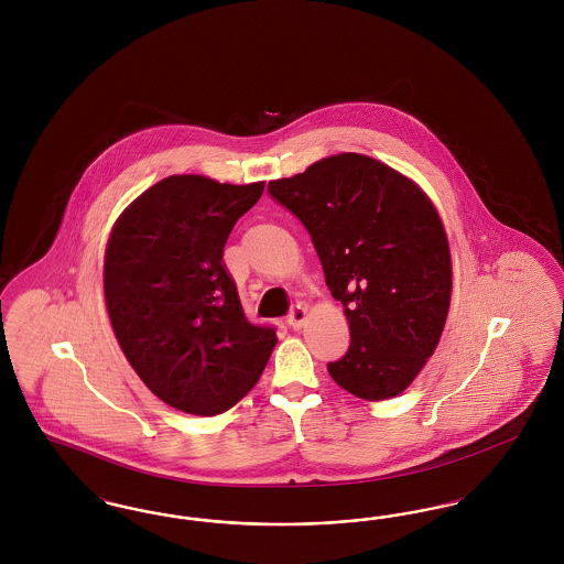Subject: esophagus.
I'll use <instances>...</instances> for the list:
<instances>
[{"label": "esophagus", "instance_id": "esophagus-1", "mask_svg": "<svg viewBox=\"0 0 564 564\" xmlns=\"http://www.w3.org/2000/svg\"><path fill=\"white\" fill-rule=\"evenodd\" d=\"M306 322V308L304 306H300V304H295L292 306V311L288 313V323L294 327V329H300L302 325Z\"/></svg>", "mask_w": 564, "mask_h": 564}]
</instances>
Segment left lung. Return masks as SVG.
Masks as SVG:
<instances>
[{"label": "left lung", "mask_w": 564, "mask_h": 564, "mask_svg": "<svg viewBox=\"0 0 564 564\" xmlns=\"http://www.w3.org/2000/svg\"><path fill=\"white\" fill-rule=\"evenodd\" d=\"M269 192L308 230L345 306L350 347L327 372L368 402L400 395L437 347L453 294L448 239L427 194L352 152L270 182Z\"/></svg>", "instance_id": "8db88e82"}]
</instances>
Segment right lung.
I'll list each match as a JSON object with an SVG mask.
<instances>
[{
  "mask_svg": "<svg viewBox=\"0 0 564 564\" xmlns=\"http://www.w3.org/2000/svg\"><path fill=\"white\" fill-rule=\"evenodd\" d=\"M264 184L171 175L118 217L106 249L109 322L134 372L162 402L198 416L253 389L276 345L242 313L224 245Z\"/></svg>",
  "mask_w": 564,
  "mask_h": 564,
  "instance_id": "1",
  "label": "right lung"
}]
</instances>
